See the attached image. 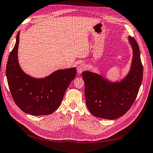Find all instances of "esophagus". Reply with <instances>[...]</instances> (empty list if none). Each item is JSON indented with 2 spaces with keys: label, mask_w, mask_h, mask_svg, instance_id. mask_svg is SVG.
<instances>
[{
  "label": "esophagus",
  "mask_w": 153,
  "mask_h": 153,
  "mask_svg": "<svg viewBox=\"0 0 153 153\" xmlns=\"http://www.w3.org/2000/svg\"><path fill=\"white\" fill-rule=\"evenodd\" d=\"M86 65L85 64H81L80 65L77 67V73L78 74H81L83 71H85L86 69Z\"/></svg>",
  "instance_id": "1"
}]
</instances>
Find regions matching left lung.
<instances>
[{
    "label": "left lung",
    "mask_w": 153,
    "mask_h": 153,
    "mask_svg": "<svg viewBox=\"0 0 153 153\" xmlns=\"http://www.w3.org/2000/svg\"><path fill=\"white\" fill-rule=\"evenodd\" d=\"M129 42L133 49V59L130 71L122 81L111 82L98 74L82 73L86 105L95 117L117 119L128 112L137 98L142 81L143 66L136 40L129 36Z\"/></svg>",
    "instance_id": "8db88e82"
}]
</instances>
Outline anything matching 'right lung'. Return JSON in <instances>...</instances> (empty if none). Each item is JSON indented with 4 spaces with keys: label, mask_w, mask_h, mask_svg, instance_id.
<instances>
[{
    "label": "right lung",
    "mask_w": 153,
    "mask_h": 153,
    "mask_svg": "<svg viewBox=\"0 0 153 153\" xmlns=\"http://www.w3.org/2000/svg\"><path fill=\"white\" fill-rule=\"evenodd\" d=\"M20 32L8 57L6 76L14 101L24 112L34 115H49L61 105L64 93L76 74L75 68L60 69L44 78L27 75L18 61Z\"/></svg>",
    "instance_id": "obj_1"
}]
</instances>
